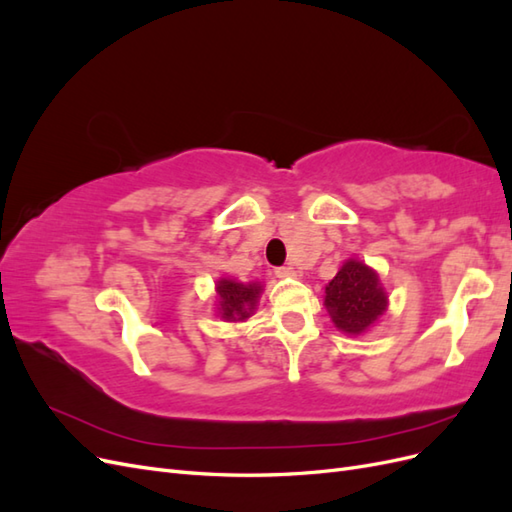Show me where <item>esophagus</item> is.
Masks as SVG:
<instances>
[{"instance_id":"obj_1","label":"esophagus","mask_w":512,"mask_h":512,"mask_svg":"<svg viewBox=\"0 0 512 512\" xmlns=\"http://www.w3.org/2000/svg\"><path fill=\"white\" fill-rule=\"evenodd\" d=\"M275 275L277 277H294V275H297V271H294L292 267H277Z\"/></svg>"}]
</instances>
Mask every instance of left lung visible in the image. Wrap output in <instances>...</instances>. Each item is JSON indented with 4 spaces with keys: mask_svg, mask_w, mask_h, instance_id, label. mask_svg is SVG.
I'll use <instances>...</instances> for the list:
<instances>
[{
    "mask_svg": "<svg viewBox=\"0 0 512 512\" xmlns=\"http://www.w3.org/2000/svg\"><path fill=\"white\" fill-rule=\"evenodd\" d=\"M324 305L339 331L359 335L382 316L386 297L378 275L363 262L350 260L329 282Z\"/></svg>",
    "mask_w": 512,
    "mask_h": 512,
    "instance_id": "obj_1",
    "label": "left lung"
}]
</instances>
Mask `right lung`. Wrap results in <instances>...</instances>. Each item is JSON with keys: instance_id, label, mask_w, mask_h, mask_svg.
<instances>
[{"instance_id": "right-lung-1", "label": "right lung", "mask_w": 512, "mask_h": 512, "mask_svg": "<svg viewBox=\"0 0 512 512\" xmlns=\"http://www.w3.org/2000/svg\"><path fill=\"white\" fill-rule=\"evenodd\" d=\"M258 284H239L232 280H222L218 284L220 294V307H222V318L232 320H243L250 316V312L256 305V299L260 294Z\"/></svg>"}]
</instances>
